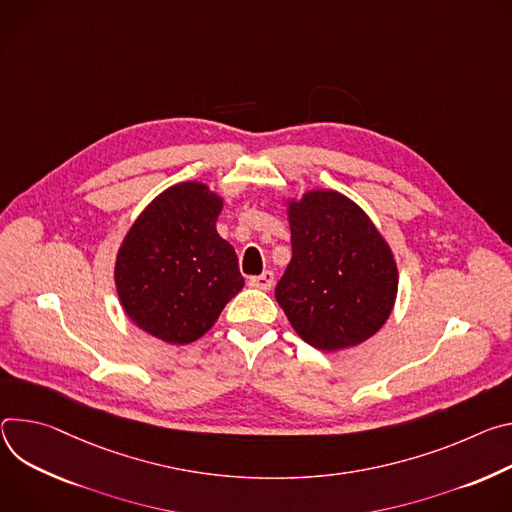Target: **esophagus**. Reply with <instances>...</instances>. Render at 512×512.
<instances>
[{
  "mask_svg": "<svg viewBox=\"0 0 512 512\" xmlns=\"http://www.w3.org/2000/svg\"><path fill=\"white\" fill-rule=\"evenodd\" d=\"M250 285L260 291H270L274 287V274L270 270H264L262 274L250 278Z\"/></svg>",
  "mask_w": 512,
  "mask_h": 512,
  "instance_id": "obj_1",
  "label": "esophagus"
}]
</instances>
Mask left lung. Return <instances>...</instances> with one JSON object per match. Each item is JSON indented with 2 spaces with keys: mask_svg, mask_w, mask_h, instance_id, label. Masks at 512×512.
Here are the masks:
<instances>
[{
  "mask_svg": "<svg viewBox=\"0 0 512 512\" xmlns=\"http://www.w3.org/2000/svg\"><path fill=\"white\" fill-rule=\"evenodd\" d=\"M293 258L276 301L317 350L358 346L388 319L399 272L370 217L335 191H309L289 203Z\"/></svg>",
  "mask_w": 512,
  "mask_h": 512,
  "instance_id": "left-lung-1",
  "label": "left lung"
}]
</instances>
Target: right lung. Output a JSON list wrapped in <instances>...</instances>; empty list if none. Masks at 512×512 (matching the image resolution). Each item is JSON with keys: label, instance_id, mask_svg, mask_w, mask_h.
Instances as JSON below:
<instances>
[{"label": "right lung", "instance_id": "obj_1", "mask_svg": "<svg viewBox=\"0 0 512 512\" xmlns=\"http://www.w3.org/2000/svg\"><path fill=\"white\" fill-rule=\"evenodd\" d=\"M221 207L203 183L170 187L142 211L118 252L120 301L162 342H195L244 287L236 250L215 230Z\"/></svg>", "mask_w": 512, "mask_h": 512}]
</instances>
